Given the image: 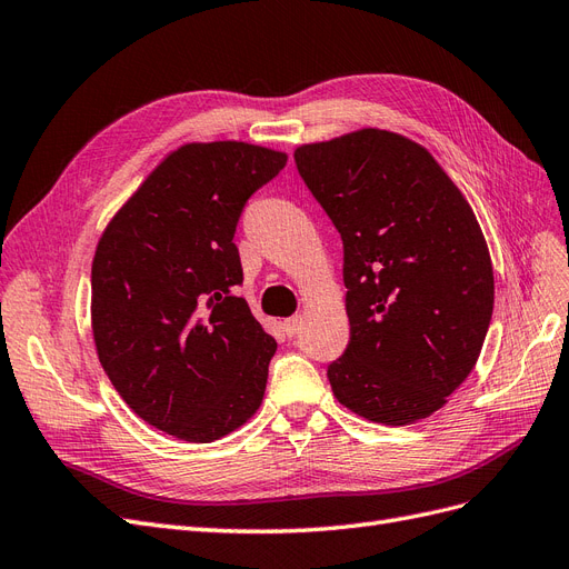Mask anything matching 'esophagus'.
<instances>
[{
	"instance_id": "esophagus-1",
	"label": "esophagus",
	"mask_w": 569,
	"mask_h": 569,
	"mask_svg": "<svg viewBox=\"0 0 569 569\" xmlns=\"http://www.w3.org/2000/svg\"><path fill=\"white\" fill-rule=\"evenodd\" d=\"M301 327H303V318L301 316H295V318H289V320L282 322V330H284L287 337H297L301 332Z\"/></svg>"
}]
</instances>
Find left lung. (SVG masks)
<instances>
[{
	"mask_svg": "<svg viewBox=\"0 0 569 569\" xmlns=\"http://www.w3.org/2000/svg\"><path fill=\"white\" fill-rule=\"evenodd\" d=\"M295 161L343 242L351 339L327 368L337 401L380 425L429 418L472 372L491 322L475 211L399 132L360 128L297 147Z\"/></svg>",
	"mask_w": 569,
	"mask_h": 569,
	"instance_id": "left-lung-1",
	"label": "left lung"
}]
</instances>
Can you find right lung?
<instances>
[{
    "instance_id": "add662e5",
    "label": "right lung",
    "mask_w": 569,
    "mask_h": 569,
    "mask_svg": "<svg viewBox=\"0 0 569 569\" xmlns=\"http://www.w3.org/2000/svg\"><path fill=\"white\" fill-rule=\"evenodd\" d=\"M284 163V151L249 142H187L99 237V363L134 416L176 439L216 441L263 401L278 341L234 297L242 263L232 237L247 199Z\"/></svg>"
}]
</instances>
